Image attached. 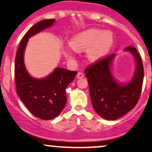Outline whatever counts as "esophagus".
Returning <instances> with one entry per match:
<instances>
[{
  "label": "esophagus",
  "mask_w": 152,
  "mask_h": 152,
  "mask_svg": "<svg viewBox=\"0 0 152 152\" xmlns=\"http://www.w3.org/2000/svg\"><path fill=\"white\" fill-rule=\"evenodd\" d=\"M84 76V73H81V72H79V73H77V75H76V77L78 78V79H81V78H83Z\"/></svg>",
  "instance_id": "34e87169"
}]
</instances>
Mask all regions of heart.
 Wrapping results in <instances>:
<instances>
[{"instance_id":"b5f03b06","label":"heart","mask_w":152,"mask_h":152,"mask_svg":"<svg viewBox=\"0 0 152 152\" xmlns=\"http://www.w3.org/2000/svg\"><path fill=\"white\" fill-rule=\"evenodd\" d=\"M114 38L111 32L95 28L86 30L77 33L71 38L69 46L74 51L82 52L87 49V57L91 61H96L103 57L108 52L113 44ZM65 56L71 59L72 56L65 52Z\"/></svg>"}]
</instances>
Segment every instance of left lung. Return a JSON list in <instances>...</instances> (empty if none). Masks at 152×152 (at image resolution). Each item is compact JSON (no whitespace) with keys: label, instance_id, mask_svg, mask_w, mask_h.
I'll return each mask as SVG.
<instances>
[{"label":"left lung","instance_id":"8db88e82","mask_svg":"<svg viewBox=\"0 0 152 152\" xmlns=\"http://www.w3.org/2000/svg\"><path fill=\"white\" fill-rule=\"evenodd\" d=\"M136 62L135 75L128 84L122 85L112 76L110 65L114 55H109L85 68L92 106L103 119L116 120L132 110L138 103L143 86V71L141 57L132 46L125 48Z\"/></svg>","mask_w":152,"mask_h":152}]
</instances>
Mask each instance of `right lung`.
<instances>
[{"label": "right lung", "instance_id": "obj_1", "mask_svg": "<svg viewBox=\"0 0 152 152\" xmlns=\"http://www.w3.org/2000/svg\"><path fill=\"white\" fill-rule=\"evenodd\" d=\"M55 19L35 24L22 38L15 58L14 74L17 93L30 111L39 119L49 120L58 116L67 102L65 89L77 71L57 68L49 76L37 79L31 77L24 64V52L28 38L53 25Z\"/></svg>", "mask_w": 152, "mask_h": 152}]
</instances>
